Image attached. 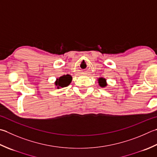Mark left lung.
<instances>
[{
	"mask_svg": "<svg viewBox=\"0 0 157 157\" xmlns=\"http://www.w3.org/2000/svg\"><path fill=\"white\" fill-rule=\"evenodd\" d=\"M99 84L101 86V87H105L106 86V82H105V79L103 78H99Z\"/></svg>",
	"mask_w": 157,
	"mask_h": 157,
	"instance_id": "1",
	"label": "left lung"
}]
</instances>
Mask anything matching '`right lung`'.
I'll use <instances>...</instances> for the list:
<instances>
[{
  "label": "right lung",
  "mask_w": 157,
  "mask_h": 157,
  "mask_svg": "<svg viewBox=\"0 0 157 157\" xmlns=\"http://www.w3.org/2000/svg\"><path fill=\"white\" fill-rule=\"evenodd\" d=\"M71 76L69 75H64L57 79V80L55 82V84H56L58 88H59L60 87H66L70 84V83L71 82Z\"/></svg>",
  "instance_id": "right-lung-1"
}]
</instances>
